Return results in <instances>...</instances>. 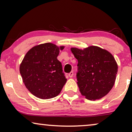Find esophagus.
<instances>
[{
  "label": "esophagus",
  "mask_w": 132,
  "mask_h": 132,
  "mask_svg": "<svg viewBox=\"0 0 132 132\" xmlns=\"http://www.w3.org/2000/svg\"><path fill=\"white\" fill-rule=\"evenodd\" d=\"M68 76H69L70 77H72L73 76V71H71L70 73L68 74Z\"/></svg>",
  "instance_id": "1"
}]
</instances>
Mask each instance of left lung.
Masks as SVG:
<instances>
[{
  "instance_id": "1",
  "label": "left lung",
  "mask_w": 132,
  "mask_h": 132,
  "mask_svg": "<svg viewBox=\"0 0 132 132\" xmlns=\"http://www.w3.org/2000/svg\"><path fill=\"white\" fill-rule=\"evenodd\" d=\"M71 50L78 61L77 84L81 94L90 100L105 96L112 88L118 71L112 55L97 46Z\"/></svg>"
}]
</instances>
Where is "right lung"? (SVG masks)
<instances>
[{
    "instance_id": "right-lung-1",
    "label": "right lung",
    "mask_w": 132,
    "mask_h": 132,
    "mask_svg": "<svg viewBox=\"0 0 132 132\" xmlns=\"http://www.w3.org/2000/svg\"><path fill=\"white\" fill-rule=\"evenodd\" d=\"M64 48L47 43L34 47L24 56L20 73L27 89L38 98L56 97L66 83L62 64L57 59L59 49Z\"/></svg>"
}]
</instances>
